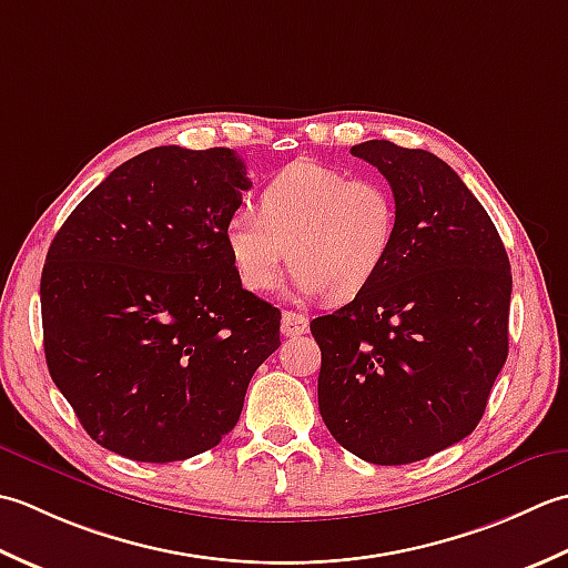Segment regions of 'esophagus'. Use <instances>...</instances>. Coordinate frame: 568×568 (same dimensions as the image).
<instances>
[{
    "label": "esophagus",
    "instance_id": "esophagus-1",
    "mask_svg": "<svg viewBox=\"0 0 568 568\" xmlns=\"http://www.w3.org/2000/svg\"><path fill=\"white\" fill-rule=\"evenodd\" d=\"M308 331V318L296 314V311H284L282 314V335L286 338H296Z\"/></svg>",
    "mask_w": 568,
    "mask_h": 568
}]
</instances>
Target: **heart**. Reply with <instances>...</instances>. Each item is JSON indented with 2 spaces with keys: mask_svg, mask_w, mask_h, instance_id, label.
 Returning a JSON list of instances; mask_svg holds the SVG:
<instances>
[{
  "mask_svg": "<svg viewBox=\"0 0 568 568\" xmlns=\"http://www.w3.org/2000/svg\"><path fill=\"white\" fill-rule=\"evenodd\" d=\"M399 230L397 199L377 179L301 159L260 193V213L240 207L225 223L230 262L250 292H272L292 257L298 296L353 298L392 257Z\"/></svg>",
  "mask_w": 568,
  "mask_h": 568,
  "instance_id": "b5f03b06",
  "label": "heart"
}]
</instances>
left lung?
Here are the masks:
<instances>
[{"label": "left lung", "instance_id": "1", "mask_svg": "<svg viewBox=\"0 0 568 568\" xmlns=\"http://www.w3.org/2000/svg\"><path fill=\"white\" fill-rule=\"evenodd\" d=\"M399 207L392 257L351 304L311 321L318 409L335 442L404 466L476 429L507 361L510 260L490 215L446 161L369 139Z\"/></svg>", "mask_w": 568, "mask_h": 568}]
</instances>
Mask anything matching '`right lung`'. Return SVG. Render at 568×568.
<instances>
[{
	"label": "right lung",
	"mask_w": 568,
	"mask_h": 568,
	"mask_svg": "<svg viewBox=\"0 0 568 568\" xmlns=\"http://www.w3.org/2000/svg\"><path fill=\"white\" fill-rule=\"evenodd\" d=\"M252 186L233 149L156 146L90 191L41 274L49 373L92 442L171 463L217 446L280 348V308L242 288L225 223Z\"/></svg>",
	"instance_id": "1"
}]
</instances>
